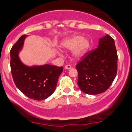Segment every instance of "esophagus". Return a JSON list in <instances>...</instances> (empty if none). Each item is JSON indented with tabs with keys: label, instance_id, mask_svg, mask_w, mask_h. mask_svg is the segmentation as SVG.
I'll return each mask as SVG.
<instances>
[{
	"label": "esophagus",
	"instance_id": "esophagus-1",
	"mask_svg": "<svg viewBox=\"0 0 132 132\" xmlns=\"http://www.w3.org/2000/svg\"><path fill=\"white\" fill-rule=\"evenodd\" d=\"M64 68L66 69V70H70V69L71 68V65H70V64H68V65H66V66H65Z\"/></svg>",
	"mask_w": 132,
	"mask_h": 132
}]
</instances>
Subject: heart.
<instances>
[{"mask_svg": "<svg viewBox=\"0 0 132 132\" xmlns=\"http://www.w3.org/2000/svg\"><path fill=\"white\" fill-rule=\"evenodd\" d=\"M62 46L68 50L75 49L73 55L75 59H78L83 57L89 48L90 41L88 39H84L81 36L77 35L63 41Z\"/></svg>", "mask_w": 132, "mask_h": 132, "instance_id": "b5f03b06", "label": "heart"}]
</instances>
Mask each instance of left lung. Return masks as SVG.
Instances as JSON below:
<instances>
[{
    "label": "left lung",
    "instance_id": "1",
    "mask_svg": "<svg viewBox=\"0 0 132 132\" xmlns=\"http://www.w3.org/2000/svg\"><path fill=\"white\" fill-rule=\"evenodd\" d=\"M78 85L84 93L98 94L107 91L118 71V54L114 40L106 35L96 48L87 52L77 62Z\"/></svg>",
    "mask_w": 132,
    "mask_h": 132
}]
</instances>
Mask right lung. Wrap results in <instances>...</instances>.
Returning <instances> with one entry per match:
<instances>
[{
  "label": "right lung",
  "instance_id": "1",
  "mask_svg": "<svg viewBox=\"0 0 132 132\" xmlns=\"http://www.w3.org/2000/svg\"><path fill=\"white\" fill-rule=\"evenodd\" d=\"M26 36H22L11 49L12 77L16 86L26 96L35 100H43L55 91L63 67L50 64L28 67L23 64L20 61L18 52Z\"/></svg>",
  "mask_w": 132,
  "mask_h": 132
}]
</instances>
